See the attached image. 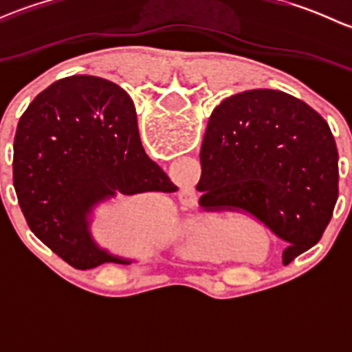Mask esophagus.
Segmentation results:
<instances>
[{
	"label": "esophagus",
	"mask_w": 352,
	"mask_h": 352,
	"mask_svg": "<svg viewBox=\"0 0 352 352\" xmlns=\"http://www.w3.org/2000/svg\"><path fill=\"white\" fill-rule=\"evenodd\" d=\"M182 204L189 206V208H192V206H196V192L194 190H186V192L182 194Z\"/></svg>",
	"instance_id": "34e87169"
}]
</instances>
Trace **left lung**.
I'll list each match as a JSON object with an SVG mask.
<instances>
[{
	"instance_id": "left-lung-1",
	"label": "left lung",
	"mask_w": 352,
	"mask_h": 352,
	"mask_svg": "<svg viewBox=\"0 0 352 352\" xmlns=\"http://www.w3.org/2000/svg\"><path fill=\"white\" fill-rule=\"evenodd\" d=\"M212 204L239 208L287 247L283 264L324 235L339 196V153L324 117L285 91L248 90L212 110L201 148Z\"/></svg>"
}]
</instances>
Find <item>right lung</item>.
<instances>
[{"label":"right lung","instance_id":"right-lung-1","mask_svg":"<svg viewBox=\"0 0 352 352\" xmlns=\"http://www.w3.org/2000/svg\"><path fill=\"white\" fill-rule=\"evenodd\" d=\"M13 151V186L28 228L81 271L129 264L91 240L95 204L175 189L144 153L131 97L104 78L74 74L38 94L20 117Z\"/></svg>","mask_w":352,"mask_h":352}]
</instances>
